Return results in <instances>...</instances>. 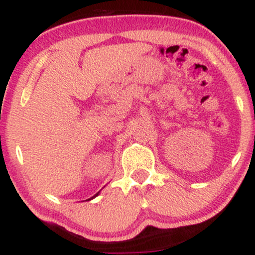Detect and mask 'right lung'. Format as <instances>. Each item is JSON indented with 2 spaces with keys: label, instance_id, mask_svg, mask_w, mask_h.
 <instances>
[{
  "label": "right lung",
  "instance_id": "1",
  "mask_svg": "<svg viewBox=\"0 0 255 255\" xmlns=\"http://www.w3.org/2000/svg\"><path fill=\"white\" fill-rule=\"evenodd\" d=\"M98 194H99V192H98V193H97V194H96V195H93V197H92V198H91V199H93V198H96V197H97V195H98ZM91 199H89V200H91Z\"/></svg>",
  "mask_w": 255,
  "mask_h": 255
}]
</instances>
